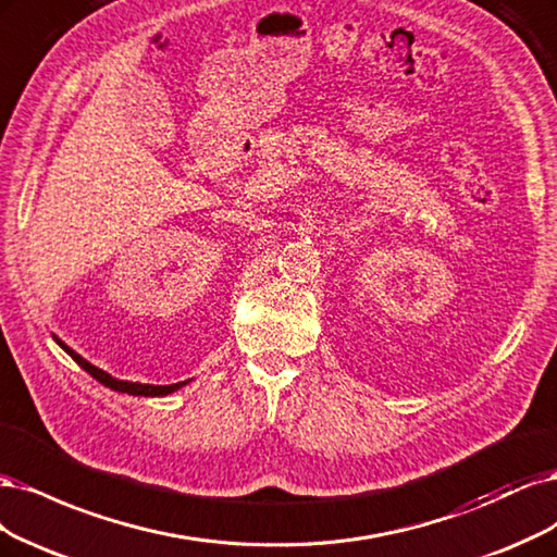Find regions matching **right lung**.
<instances>
[{"instance_id": "right-lung-1", "label": "right lung", "mask_w": 557, "mask_h": 557, "mask_svg": "<svg viewBox=\"0 0 557 557\" xmlns=\"http://www.w3.org/2000/svg\"><path fill=\"white\" fill-rule=\"evenodd\" d=\"M55 343H58L71 358H74V361H76L85 372L92 374L99 384L109 386V388H113V391H120V393H129V396H169V393H173V391H177V388L187 384V382H177V384H169V386H154V384H138V382H122V380H115V376H111L109 372H103V370L95 368L92 363H87L81 354H76L74 349H69V347L62 343V339L55 337Z\"/></svg>"}]
</instances>
